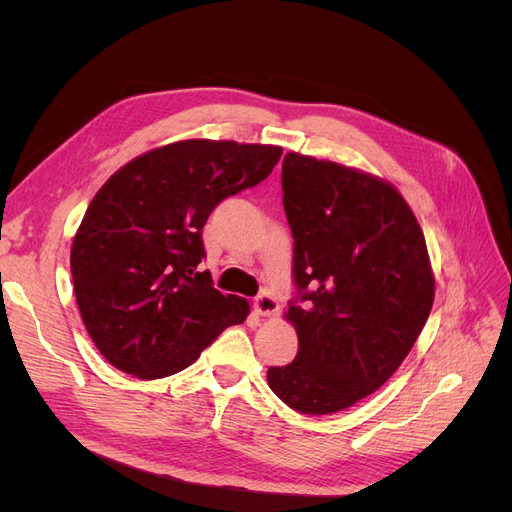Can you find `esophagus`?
Masks as SVG:
<instances>
[{
  "instance_id": "1",
  "label": "esophagus",
  "mask_w": 512,
  "mask_h": 512,
  "mask_svg": "<svg viewBox=\"0 0 512 512\" xmlns=\"http://www.w3.org/2000/svg\"><path fill=\"white\" fill-rule=\"evenodd\" d=\"M277 301L271 297L269 292H262L254 299V312L260 316H273L277 312Z\"/></svg>"
}]
</instances>
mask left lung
Masks as SVG:
<instances>
[{
    "label": "left lung",
    "instance_id": "8db88e82",
    "mask_svg": "<svg viewBox=\"0 0 512 512\" xmlns=\"http://www.w3.org/2000/svg\"><path fill=\"white\" fill-rule=\"evenodd\" d=\"M282 190L299 288L284 318L299 352L269 367L267 382L292 410L333 414L378 391L404 363L436 280L421 224L389 181L290 151Z\"/></svg>",
    "mask_w": 512,
    "mask_h": 512
}]
</instances>
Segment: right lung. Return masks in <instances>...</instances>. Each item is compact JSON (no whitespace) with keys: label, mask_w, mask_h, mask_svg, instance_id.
<instances>
[{"label":"right lung","mask_w":512,"mask_h":512,"mask_svg":"<svg viewBox=\"0 0 512 512\" xmlns=\"http://www.w3.org/2000/svg\"><path fill=\"white\" fill-rule=\"evenodd\" d=\"M282 147L190 138L121 166L96 192L70 250L76 303L113 367L141 380L192 365L250 303L213 288L203 226L224 198L267 179Z\"/></svg>","instance_id":"obj_1"}]
</instances>
